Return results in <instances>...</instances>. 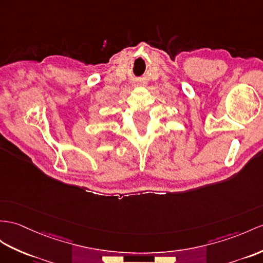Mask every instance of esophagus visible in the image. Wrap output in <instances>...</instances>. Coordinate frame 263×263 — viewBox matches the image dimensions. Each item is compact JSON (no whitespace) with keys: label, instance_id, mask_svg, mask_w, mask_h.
<instances>
[{"label":"esophagus","instance_id":"esophagus-1","mask_svg":"<svg viewBox=\"0 0 263 263\" xmlns=\"http://www.w3.org/2000/svg\"><path fill=\"white\" fill-rule=\"evenodd\" d=\"M140 86H144V82L140 81V80H136L133 82V87H140Z\"/></svg>","mask_w":263,"mask_h":263}]
</instances>
